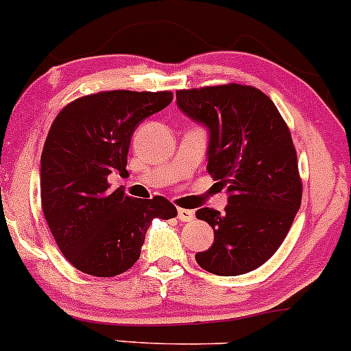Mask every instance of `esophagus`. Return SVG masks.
<instances>
[{
	"mask_svg": "<svg viewBox=\"0 0 351 351\" xmlns=\"http://www.w3.org/2000/svg\"><path fill=\"white\" fill-rule=\"evenodd\" d=\"M177 218H179L180 221H184V223H189V221H193V219H194V211H193V209L180 208V209H177Z\"/></svg>",
	"mask_w": 351,
	"mask_h": 351,
	"instance_id": "obj_1",
	"label": "esophagus"
}]
</instances>
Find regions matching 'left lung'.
Wrapping results in <instances>:
<instances>
[{"label": "left lung", "instance_id": "1", "mask_svg": "<svg viewBox=\"0 0 351 351\" xmlns=\"http://www.w3.org/2000/svg\"><path fill=\"white\" fill-rule=\"evenodd\" d=\"M177 108L208 132V172L228 184L225 213L196 211L215 230L197 252L201 269L241 276L277 252L301 208L302 186L291 133L269 96L226 84L176 93Z\"/></svg>", "mask_w": 351, "mask_h": 351}]
</instances>
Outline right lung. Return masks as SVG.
Masks as SVG:
<instances>
[{"label": "right lung", "mask_w": 351, "mask_h": 351, "mask_svg": "<svg viewBox=\"0 0 351 351\" xmlns=\"http://www.w3.org/2000/svg\"><path fill=\"white\" fill-rule=\"evenodd\" d=\"M171 91H106L67 104L47 135L40 158L42 209L60 252L81 272L113 277L140 258L152 219L176 206L162 196L133 199L108 177L126 174L136 126L167 108Z\"/></svg>", "instance_id": "obj_1"}]
</instances>
